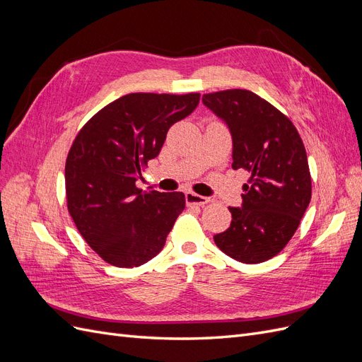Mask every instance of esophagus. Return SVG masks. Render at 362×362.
I'll list each match as a JSON object with an SVG mask.
<instances>
[{"instance_id":"esophagus-1","label":"esophagus","mask_w":362,"mask_h":362,"mask_svg":"<svg viewBox=\"0 0 362 362\" xmlns=\"http://www.w3.org/2000/svg\"><path fill=\"white\" fill-rule=\"evenodd\" d=\"M185 202H187V205H198V206H204L205 204L210 202V199L205 198V196L196 194V193H193V192H187V193H185Z\"/></svg>"}]
</instances>
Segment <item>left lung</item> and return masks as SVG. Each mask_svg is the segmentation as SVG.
<instances>
[{
    "mask_svg": "<svg viewBox=\"0 0 362 362\" xmlns=\"http://www.w3.org/2000/svg\"><path fill=\"white\" fill-rule=\"evenodd\" d=\"M202 103L231 131L233 169L250 173L242 206H229L231 226L214 243L228 257L258 264L287 246L310 205L303 141L286 115L250 90L205 93Z\"/></svg>",
    "mask_w": 362,
    "mask_h": 362,
    "instance_id": "left-lung-1",
    "label": "left lung"
}]
</instances>
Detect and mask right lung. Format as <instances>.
<instances>
[{
  "mask_svg": "<svg viewBox=\"0 0 362 362\" xmlns=\"http://www.w3.org/2000/svg\"><path fill=\"white\" fill-rule=\"evenodd\" d=\"M199 93H128L101 108L78 131L64 166L68 211L105 262L137 267L166 243L185 208L181 192L136 185L169 128L199 104Z\"/></svg>",
  "mask_w": 362,
  "mask_h": 362,
  "instance_id": "add662e5",
  "label": "right lung"
}]
</instances>
